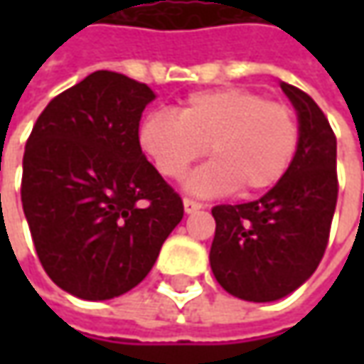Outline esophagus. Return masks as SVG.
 Segmentation results:
<instances>
[{"instance_id": "esophagus-1", "label": "esophagus", "mask_w": 364, "mask_h": 364, "mask_svg": "<svg viewBox=\"0 0 364 364\" xmlns=\"http://www.w3.org/2000/svg\"><path fill=\"white\" fill-rule=\"evenodd\" d=\"M203 208V204L196 203V200H192V198H184V210L186 213H196V210H200Z\"/></svg>"}]
</instances>
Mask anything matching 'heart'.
<instances>
[{"label": "heart", "instance_id": "b5f03b06", "mask_svg": "<svg viewBox=\"0 0 364 364\" xmlns=\"http://www.w3.org/2000/svg\"><path fill=\"white\" fill-rule=\"evenodd\" d=\"M156 170L178 180L206 151L215 156L188 178V190L217 196L275 186L296 158L300 125L286 105L241 87L192 92L178 115L149 111L137 132Z\"/></svg>", "mask_w": 364, "mask_h": 364}]
</instances>
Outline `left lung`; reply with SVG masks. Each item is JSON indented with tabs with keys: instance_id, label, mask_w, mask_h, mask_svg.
Listing matches in <instances>:
<instances>
[{
	"instance_id": "8db88e82",
	"label": "left lung",
	"mask_w": 364,
	"mask_h": 364,
	"mask_svg": "<svg viewBox=\"0 0 364 364\" xmlns=\"http://www.w3.org/2000/svg\"><path fill=\"white\" fill-rule=\"evenodd\" d=\"M282 89L300 121L289 170L257 200L213 208L210 267L220 286L247 301L279 300L316 272L338 198L336 135L326 115L308 92L287 82Z\"/></svg>"
}]
</instances>
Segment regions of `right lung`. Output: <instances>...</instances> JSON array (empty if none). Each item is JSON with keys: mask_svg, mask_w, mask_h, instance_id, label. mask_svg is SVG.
Masks as SVG:
<instances>
[{"mask_svg": "<svg viewBox=\"0 0 364 364\" xmlns=\"http://www.w3.org/2000/svg\"><path fill=\"white\" fill-rule=\"evenodd\" d=\"M154 91L97 70L50 101L26 141L21 206L48 277L82 300H111L154 267L184 217L137 132Z\"/></svg>", "mask_w": 364, "mask_h": 364, "instance_id": "obj_1", "label": "right lung"}]
</instances>
